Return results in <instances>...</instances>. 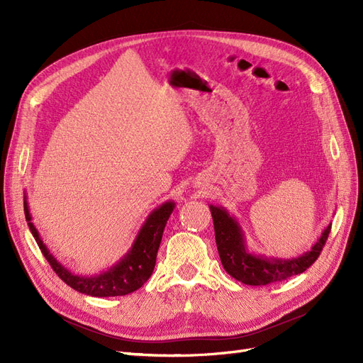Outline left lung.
Wrapping results in <instances>:
<instances>
[{"instance_id": "left-lung-1", "label": "left lung", "mask_w": 363, "mask_h": 363, "mask_svg": "<svg viewBox=\"0 0 363 363\" xmlns=\"http://www.w3.org/2000/svg\"><path fill=\"white\" fill-rule=\"evenodd\" d=\"M208 207L212 212L216 247L224 269L238 281L251 286H265L304 272L320 256L332 228V224H328L313 247L298 257H268L248 250L242 227L223 206L211 204Z\"/></svg>"}]
</instances>
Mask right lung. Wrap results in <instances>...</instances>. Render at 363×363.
Wrapping results in <instances>:
<instances>
[{"label": "right lung", "mask_w": 363, "mask_h": 363, "mask_svg": "<svg viewBox=\"0 0 363 363\" xmlns=\"http://www.w3.org/2000/svg\"><path fill=\"white\" fill-rule=\"evenodd\" d=\"M174 208V201H164L163 204L156 207L155 211L147 216L144 225L140 227L135 242L131 244V248L127 251V255H124V257H121L113 267H111L107 271H103L101 274H96V276H79V274H74L68 268H65L62 263L51 255L47 245L43 244L39 232L31 223L27 195L24 194L26 219L33 238L36 239V242L42 251V255L45 256L54 272H56L68 286L91 296L127 295L130 292L138 291L142 284L151 277L152 271H155L163 230Z\"/></svg>", "instance_id": "add662e5"}]
</instances>
